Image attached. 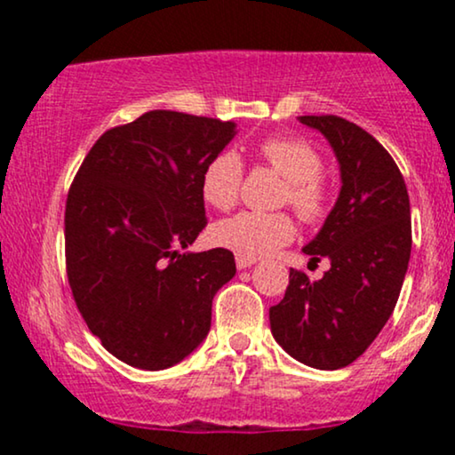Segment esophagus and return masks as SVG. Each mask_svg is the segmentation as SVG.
Listing matches in <instances>:
<instances>
[{
    "instance_id": "1",
    "label": "esophagus",
    "mask_w": 455,
    "mask_h": 455,
    "mask_svg": "<svg viewBox=\"0 0 455 455\" xmlns=\"http://www.w3.org/2000/svg\"><path fill=\"white\" fill-rule=\"evenodd\" d=\"M235 260H237L239 269H248V267H252L254 263H257V259H248V257H237Z\"/></svg>"
}]
</instances>
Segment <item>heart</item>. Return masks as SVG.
<instances>
[{"instance_id":"b5f03b06","label":"heart","mask_w":455,"mask_h":455,"mask_svg":"<svg viewBox=\"0 0 455 455\" xmlns=\"http://www.w3.org/2000/svg\"><path fill=\"white\" fill-rule=\"evenodd\" d=\"M260 156L286 180L284 203L307 222L318 220L327 210V186L321 180L323 160L306 140L291 137L267 139ZM243 166L237 154L222 151L210 160L201 177V195L216 210L235 205L242 186ZM295 224L289 213L239 212L216 222L212 228L213 243L231 250L237 257L257 259L291 242Z\"/></svg>"}]
</instances>
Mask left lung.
<instances>
[{
	"instance_id": "left-lung-1",
	"label": "left lung",
	"mask_w": 455,
	"mask_h": 455,
	"mask_svg": "<svg viewBox=\"0 0 455 455\" xmlns=\"http://www.w3.org/2000/svg\"><path fill=\"white\" fill-rule=\"evenodd\" d=\"M340 166V195L304 252L327 259L321 280L291 269L269 307L275 342L318 370L353 363L389 321L411 259V203L400 169L372 134L336 115H304Z\"/></svg>"
}]
</instances>
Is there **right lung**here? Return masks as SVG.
Listing matches in <instances>:
<instances>
[{
    "mask_svg": "<svg viewBox=\"0 0 455 455\" xmlns=\"http://www.w3.org/2000/svg\"><path fill=\"white\" fill-rule=\"evenodd\" d=\"M237 124L148 111L93 143L66 201L76 307L108 353L140 370L180 363L207 338L231 250L190 252L205 228L201 177Z\"/></svg>",
    "mask_w": 455,
    "mask_h": 455,
    "instance_id": "add662e5",
    "label": "right lung"
}]
</instances>
